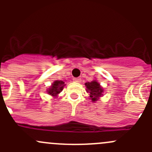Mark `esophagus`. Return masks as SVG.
Here are the masks:
<instances>
[{
    "mask_svg": "<svg viewBox=\"0 0 152 152\" xmlns=\"http://www.w3.org/2000/svg\"><path fill=\"white\" fill-rule=\"evenodd\" d=\"M81 80H82V79H81L80 78H73V81H74L75 82H78V83H79V82H81Z\"/></svg>",
    "mask_w": 152,
    "mask_h": 152,
    "instance_id": "34e87169",
    "label": "esophagus"
}]
</instances>
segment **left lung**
I'll return each instance as SVG.
<instances>
[{
    "mask_svg": "<svg viewBox=\"0 0 152 152\" xmlns=\"http://www.w3.org/2000/svg\"><path fill=\"white\" fill-rule=\"evenodd\" d=\"M85 86L87 87V93H90V98L93 102L98 101L99 97L102 96L104 90L97 81L94 80L93 82H86Z\"/></svg>",
    "mask_w": 152,
    "mask_h": 152,
    "instance_id": "obj_1",
    "label": "left lung"
}]
</instances>
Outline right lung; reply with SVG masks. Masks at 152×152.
Returning a JSON list of instances; mask_svg holds the SVG:
<instances>
[{"mask_svg": "<svg viewBox=\"0 0 152 152\" xmlns=\"http://www.w3.org/2000/svg\"><path fill=\"white\" fill-rule=\"evenodd\" d=\"M64 86H65V82H62V81H54V82L52 84L50 88H48V93L49 95H51L53 97H56L63 90Z\"/></svg>", "mask_w": 152, "mask_h": 152, "instance_id": "obj_1", "label": "right lung"}]
</instances>
